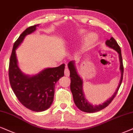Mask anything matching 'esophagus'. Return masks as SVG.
Here are the masks:
<instances>
[{"instance_id":"34e87169","label":"esophagus","mask_w":133,"mask_h":133,"mask_svg":"<svg viewBox=\"0 0 133 133\" xmlns=\"http://www.w3.org/2000/svg\"><path fill=\"white\" fill-rule=\"evenodd\" d=\"M64 75L67 77H69L70 75V71L69 70V69L67 68V65H66V68H65L64 70Z\"/></svg>"}]
</instances>
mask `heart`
Returning <instances> with one entry per match:
<instances>
[{
    "instance_id": "1",
    "label": "heart",
    "mask_w": 133,
    "mask_h": 133,
    "mask_svg": "<svg viewBox=\"0 0 133 133\" xmlns=\"http://www.w3.org/2000/svg\"><path fill=\"white\" fill-rule=\"evenodd\" d=\"M85 34H86V31H84V30H83V31H80L79 32V35L82 37L85 36ZM96 39L97 36L95 34H88V36L86 37V38H85V45H86V46H90V45L93 44L96 40Z\"/></svg>"
}]
</instances>
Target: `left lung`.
I'll use <instances>...</instances> for the list:
<instances>
[{
  "instance_id": "obj_1",
  "label": "left lung",
  "mask_w": 133,
  "mask_h": 133,
  "mask_svg": "<svg viewBox=\"0 0 133 133\" xmlns=\"http://www.w3.org/2000/svg\"><path fill=\"white\" fill-rule=\"evenodd\" d=\"M105 45L109 48H111L115 50L118 53L119 60H120V69L121 72V79L118 87L116 90L115 92L112 95L111 97L107 99L104 103L100 105H93L90 104L84 95L83 92V80L77 73L76 68L75 66V61H71L68 63V68L70 70V90L73 96L74 101L76 106L82 111L87 112V113H93V112H98L101 110L108 106L109 104L111 102L114 97H115L117 92L120 88L121 83L123 80V60L121 53L120 47L119 46L116 40L113 37H111L109 40H107L105 42Z\"/></svg>"
}]
</instances>
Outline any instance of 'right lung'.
I'll use <instances>...</instances> for the list:
<instances>
[{
	"mask_svg": "<svg viewBox=\"0 0 133 133\" xmlns=\"http://www.w3.org/2000/svg\"><path fill=\"white\" fill-rule=\"evenodd\" d=\"M38 25L27 28L15 42L10 59L8 75L11 88L19 101L32 111L42 112L53 103L55 84L64 75L65 64L45 69L32 76L24 74L19 69L16 56V48L27 35L36 31Z\"/></svg>",
	"mask_w": 133,
	"mask_h": 133,
	"instance_id": "add662e5",
	"label": "right lung"
}]
</instances>
